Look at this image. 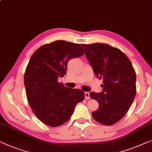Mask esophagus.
<instances>
[{
  "mask_svg": "<svg viewBox=\"0 0 152 152\" xmlns=\"http://www.w3.org/2000/svg\"><path fill=\"white\" fill-rule=\"evenodd\" d=\"M84 95L86 99H91V97H90V93L88 92H85Z\"/></svg>",
  "mask_w": 152,
  "mask_h": 152,
  "instance_id": "34e87169",
  "label": "esophagus"
}]
</instances>
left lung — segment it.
I'll use <instances>...</instances> for the list:
<instances>
[{
	"label": "left lung",
	"instance_id": "obj_1",
	"mask_svg": "<svg viewBox=\"0 0 152 152\" xmlns=\"http://www.w3.org/2000/svg\"><path fill=\"white\" fill-rule=\"evenodd\" d=\"M94 73L103 80L102 92H91L99 108L92 116L101 124L111 125L125 115L136 95V72L121 50L106 44L82 45Z\"/></svg>",
	"mask_w": 152,
	"mask_h": 152
}]
</instances>
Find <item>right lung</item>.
Returning a JSON list of instances; mask_svg holds the SVG:
<instances>
[{
  "label": "right lung",
  "mask_w": 152,
  "mask_h": 152,
  "mask_svg": "<svg viewBox=\"0 0 152 152\" xmlns=\"http://www.w3.org/2000/svg\"><path fill=\"white\" fill-rule=\"evenodd\" d=\"M84 52L79 44L57 40L37 49L28 61L24 83L28 104L38 119L50 127L69 121L78 103L84 99L83 91L59 83L66 75L67 64Z\"/></svg>",
  "instance_id": "right-lung-1"
}]
</instances>
